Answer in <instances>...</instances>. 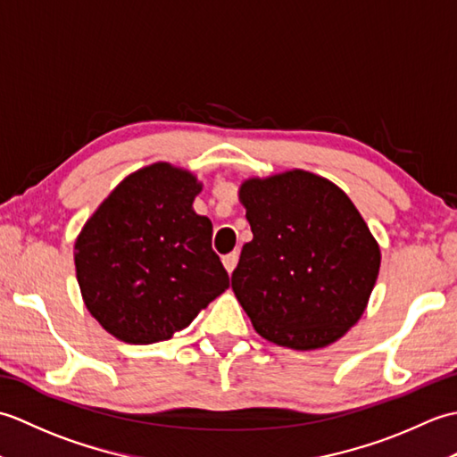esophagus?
Returning <instances> with one entry per match:
<instances>
[{"instance_id": "1", "label": "esophagus", "mask_w": 457, "mask_h": 457, "mask_svg": "<svg viewBox=\"0 0 457 457\" xmlns=\"http://www.w3.org/2000/svg\"><path fill=\"white\" fill-rule=\"evenodd\" d=\"M237 261H239V251H231V253L223 255V267L228 269V273H231V270L236 269Z\"/></svg>"}]
</instances>
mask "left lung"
Segmentation results:
<instances>
[{
    "instance_id": "1",
    "label": "left lung",
    "mask_w": 457,
    "mask_h": 457,
    "mask_svg": "<svg viewBox=\"0 0 457 457\" xmlns=\"http://www.w3.org/2000/svg\"><path fill=\"white\" fill-rule=\"evenodd\" d=\"M253 239L231 288L269 342L316 349L336 342L367 306L381 251L353 202L306 170L244 182Z\"/></svg>"
}]
</instances>
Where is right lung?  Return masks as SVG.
<instances>
[{"mask_svg":"<svg viewBox=\"0 0 457 457\" xmlns=\"http://www.w3.org/2000/svg\"><path fill=\"white\" fill-rule=\"evenodd\" d=\"M200 184L167 162L125 179L74 245L90 314L121 342L170 339L229 287L212 221L192 210Z\"/></svg>","mask_w":457,"mask_h":457,"instance_id":"obj_1","label":"right lung"}]
</instances>
